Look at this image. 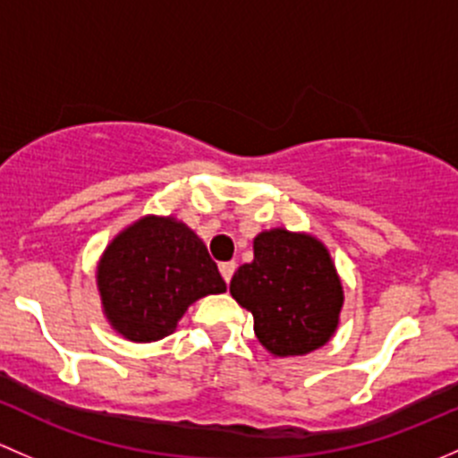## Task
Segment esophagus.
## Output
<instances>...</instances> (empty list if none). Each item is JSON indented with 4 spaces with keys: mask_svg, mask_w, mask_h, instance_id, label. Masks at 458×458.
<instances>
[{
    "mask_svg": "<svg viewBox=\"0 0 458 458\" xmlns=\"http://www.w3.org/2000/svg\"><path fill=\"white\" fill-rule=\"evenodd\" d=\"M220 273H223V280L229 284L231 277H233V273H235V262H223V264H220Z\"/></svg>",
    "mask_w": 458,
    "mask_h": 458,
    "instance_id": "esophagus-1",
    "label": "esophagus"
}]
</instances>
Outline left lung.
<instances>
[{
  "label": "left lung",
  "mask_w": 458,
  "mask_h": 458,
  "mask_svg": "<svg viewBox=\"0 0 458 458\" xmlns=\"http://www.w3.org/2000/svg\"><path fill=\"white\" fill-rule=\"evenodd\" d=\"M229 291L251 310L258 339L277 357L324 346L344 304L328 249L313 235L286 229L262 231L253 240V262L233 273Z\"/></svg>",
  "instance_id": "left-lung-1"
}]
</instances>
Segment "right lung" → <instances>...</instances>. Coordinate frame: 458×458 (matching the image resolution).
Returning <instances> with one entry per match:
<instances>
[{"instance_id":"obj_1","label":"right lung","mask_w":458,"mask_h":458,"mask_svg":"<svg viewBox=\"0 0 458 458\" xmlns=\"http://www.w3.org/2000/svg\"><path fill=\"white\" fill-rule=\"evenodd\" d=\"M97 284L107 322L139 344L167 337L190 304L227 291L202 240L172 216L121 231L98 260Z\"/></svg>"}]
</instances>
